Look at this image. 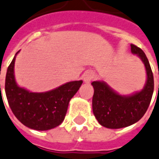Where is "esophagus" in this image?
<instances>
[{
    "label": "esophagus",
    "mask_w": 159,
    "mask_h": 159,
    "mask_svg": "<svg viewBox=\"0 0 159 159\" xmlns=\"http://www.w3.org/2000/svg\"><path fill=\"white\" fill-rule=\"evenodd\" d=\"M94 77V72L93 70H87L85 73L84 74L83 80L84 81V83H90V81L92 80Z\"/></svg>",
    "instance_id": "esophagus-1"
}]
</instances>
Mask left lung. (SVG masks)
Listing matches in <instances>:
<instances>
[{"instance_id": "1", "label": "left lung", "mask_w": 159, "mask_h": 159, "mask_svg": "<svg viewBox=\"0 0 159 159\" xmlns=\"http://www.w3.org/2000/svg\"><path fill=\"white\" fill-rule=\"evenodd\" d=\"M131 52L137 55L144 64L147 80L141 91L121 95L104 81H93L92 99L93 113L99 124L108 129H121L135 124L147 111L152 99L154 82L147 56L140 48L131 45Z\"/></svg>"}]
</instances>
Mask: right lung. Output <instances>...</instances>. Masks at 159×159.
Listing matches in <instances>:
<instances>
[{"instance_id":"obj_1","label":"right lung","mask_w":159,"mask_h":159,"mask_svg":"<svg viewBox=\"0 0 159 159\" xmlns=\"http://www.w3.org/2000/svg\"><path fill=\"white\" fill-rule=\"evenodd\" d=\"M16 54L8 66L5 90L11 111L21 124L35 130H49L65 119L70 100L83 81H71L52 90L34 93L20 87L14 75ZM1 86V85H0Z\"/></svg>"}]
</instances>
